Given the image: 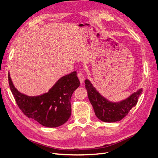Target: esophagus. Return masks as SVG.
<instances>
[{
	"label": "esophagus",
	"mask_w": 158,
	"mask_h": 158,
	"mask_svg": "<svg viewBox=\"0 0 158 158\" xmlns=\"http://www.w3.org/2000/svg\"><path fill=\"white\" fill-rule=\"evenodd\" d=\"M77 77H78V78L79 80H80V83H81V84H82V83H83V81H84V79H85V78H84V75L83 73L81 72V71L78 72V74H77Z\"/></svg>",
	"instance_id": "obj_1"
}]
</instances>
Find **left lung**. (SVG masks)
Instances as JSON below:
<instances>
[{"mask_svg": "<svg viewBox=\"0 0 158 158\" xmlns=\"http://www.w3.org/2000/svg\"><path fill=\"white\" fill-rule=\"evenodd\" d=\"M87 95L96 116L100 121L106 123H115L121 121L128 115L130 110L136 105L142 89L137 91L122 102H109L97 92L88 80H85Z\"/></svg>", "mask_w": 158, "mask_h": 158, "instance_id": "8db88e82", "label": "left lung"}]
</instances>
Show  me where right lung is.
Instances as JSON below:
<instances>
[{
  "label": "right lung",
  "instance_id": "1",
  "mask_svg": "<svg viewBox=\"0 0 158 158\" xmlns=\"http://www.w3.org/2000/svg\"><path fill=\"white\" fill-rule=\"evenodd\" d=\"M11 91L24 114L44 127L56 128L65 123L71 115V98L80 85L77 72L61 77L48 93L28 97L19 92L8 74Z\"/></svg>",
  "mask_w": 158,
  "mask_h": 158
}]
</instances>
